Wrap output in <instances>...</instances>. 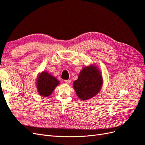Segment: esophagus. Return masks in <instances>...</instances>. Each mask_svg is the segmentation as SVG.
I'll list each match as a JSON object with an SVG mask.
<instances>
[{
  "mask_svg": "<svg viewBox=\"0 0 145 145\" xmlns=\"http://www.w3.org/2000/svg\"><path fill=\"white\" fill-rule=\"evenodd\" d=\"M71 80H65V82L66 83H68V84H69V83H71Z\"/></svg>",
  "mask_w": 145,
  "mask_h": 145,
  "instance_id": "1",
  "label": "esophagus"
}]
</instances>
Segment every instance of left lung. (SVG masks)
Returning a JSON list of instances; mask_svg holds the SVG:
<instances>
[{
	"label": "left lung",
	"instance_id": "left-lung-1",
	"mask_svg": "<svg viewBox=\"0 0 145 145\" xmlns=\"http://www.w3.org/2000/svg\"><path fill=\"white\" fill-rule=\"evenodd\" d=\"M103 83L102 77L94 65L83 68L74 82V88L82 100L89 99L100 91Z\"/></svg>",
	"mask_w": 145,
	"mask_h": 145
}]
</instances>
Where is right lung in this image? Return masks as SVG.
<instances>
[{
    "label": "right lung",
    "mask_w": 145,
    "mask_h": 145,
    "mask_svg": "<svg viewBox=\"0 0 145 145\" xmlns=\"http://www.w3.org/2000/svg\"><path fill=\"white\" fill-rule=\"evenodd\" d=\"M59 84V81L47 72H43L37 80L38 93L43 97H48L53 92L55 88Z\"/></svg>",
    "instance_id": "add662e5"
}]
</instances>
